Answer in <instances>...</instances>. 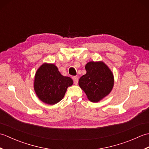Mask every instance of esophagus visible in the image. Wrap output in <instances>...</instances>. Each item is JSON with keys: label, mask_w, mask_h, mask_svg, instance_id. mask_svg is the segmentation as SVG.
Wrapping results in <instances>:
<instances>
[{"label": "esophagus", "mask_w": 149, "mask_h": 149, "mask_svg": "<svg viewBox=\"0 0 149 149\" xmlns=\"http://www.w3.org/2000/svg\"><path fill=\"white\" fill-rule=\"evenodd\" d=\"M73 80H74V84H75V85H77V83H78V78H77V77H76V76L73 77Z\"/></svg>", "instance_id": "obj_1"}]
</instances>
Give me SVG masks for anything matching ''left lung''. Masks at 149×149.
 I'll use <instances>...</instances> for the list:
<instances>
[{
    "mask_svg": "<svg viewBox=\"0 0 149 149\" xmlns=\"http://www.w3.org/2000/svg\"><path fill=\"white\" fill-rule=\"evenodd\" d=\"M85 69L86 74L79 79V86L91 102H99L108 95L113 90V72L102 61L88 62Z\"/></svg>",
    "mask_w": 149,
    "mask_h": 149,
    "instance_id": "obj_1",
    "label": "left lung"
}]
</instances>
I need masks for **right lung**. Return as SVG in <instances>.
Wrapping results in <instances>:
<instances>
[{"instance_id":"obj_1","label":"right lung","mask_w":149,"mask_h":149,"mask_svg":"<svg viewBox=\"0 0 149 149\" xmlns=\"http://www.w3.org/2000/svg\"><path fill=\"white\" fill-rule=\"evenodd\" d=\"M73 83L70 77L61 74L54 63H45L36 72L34 90L41 101L54 105L63 99L68 87Z\"/></svg>"}]
</instances>
